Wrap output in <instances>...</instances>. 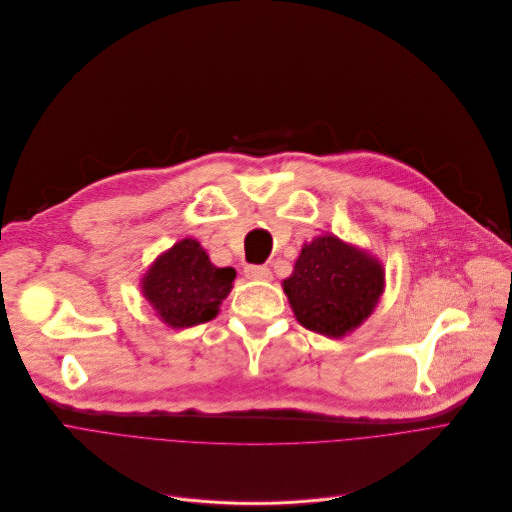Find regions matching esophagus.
Returning a JSON list of instances; mask_svg holds the SVG:
<instances>
[{"instance_id":"34e87169","label":"esophagus","mask_w":512,"mask_h":512,"mask_svg":"<svg viewBox=\"0 0 512 512\" xmlns=\"http://www.w3.org/2000/svg\"><path fill=\"white\" fill-rule=\"evenodd\" d=\"M245 276H247L249 280L267 282V280H271V271H269V267H265V265H247V267H245Z\"/></svg>"}]
</instances>
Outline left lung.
Listing matches in <instances>:
<instances>
[{"mask_svg": "<svg viewBox=\"0 0 512 512\" xmlns=\"http://www.w3.org/2000/svg\"><path fill=\"white\" fill-rule=\"evenodd\" d=\"M296 321L309 331L344 337L358 329L385 292L383 263L335 234L304 243L282 282Z\"/></svg>", "mask_w": 512, "mask_h": 512, "instance_id": "8db88e82", "label": "left lung"}]
</instances>
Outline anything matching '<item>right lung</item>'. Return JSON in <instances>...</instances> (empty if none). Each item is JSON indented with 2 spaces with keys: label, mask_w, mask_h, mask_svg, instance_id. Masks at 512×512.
I'll return each mask as SVG.
<instances>
[{
  "label": "right lung",
  "mask_w": 512,
  "mask_h": 512,
  "mask_svg": "<svg viewBox=\"0 0 512 512\" xmlns=\"http://www.w3.org/2000/svg\"><path fill=\"white\" fill-rule=\"evenodd\" d=\"M234 278L236 271L216 267L197 238H183L154 259L140 286L162 323L185 329L208 323L220 313Z\"/></svg>",
  "instance_id": "right-lung-1"
}]
</instances>
